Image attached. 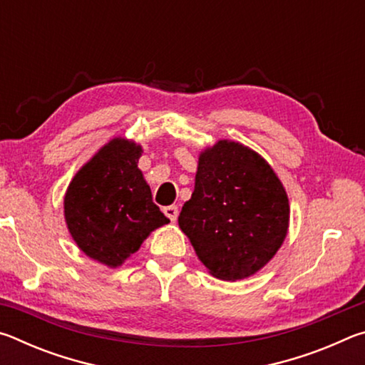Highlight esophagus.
Returning a JSON list of instances; mask_svg holds the SVG:
<instances>
[{
	"label": "esophagus",
	"instance_id": "34e87169",
	"mask_svg": "<svg viewBox=\"0 0 365 365\" xmlns=\"http://www.w3.org/2000/svg\"><path fill=\"white\" fill-rule=\"evenodd\" d=\"M164 214L168 215V217H169L172 222H175L177 217H178V207H177V206H168V207H164Z\"/></svg>",
	"mask_w": 365,
	"mask_h": 365
}]
</instances>
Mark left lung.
Here are the masks:
<instances>
[{
    "label": "left lung",
    "instance_id": "8db88e82",
    "mask_svg": "<svg viewBox=\"0 0 365 365\" xmlns=\"http://www.w3.org/2000/svg\"><path fill=\"white\" fill-rule=\"evenodd\" d=\"M288 222L287 191L256 151L220 140L200 154L178 225L209 274L232 282L256 274L279 251Z\"/></svg>",
    "mask_w": 365,
    "mask_h": 365
}]
</instances>
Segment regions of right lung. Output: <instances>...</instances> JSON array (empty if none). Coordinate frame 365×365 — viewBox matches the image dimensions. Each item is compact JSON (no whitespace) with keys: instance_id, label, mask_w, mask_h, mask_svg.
Here are the masks:
<instances>
[{"instance_id":"add662e5","label":"right lung","mask_w":365,"mask_h":365,"mask_svg":"<svg viewBox=\"0 0 365 365\" xmlns=\"http://www.w3.org/2000/svg\"><path fill=\"white\" fill-rule=\"evenodd\" d=\"M141 153L135 141L110 140L77 172L64 196L73 242L108 267H119L148 235L170 222L138 169Z\"/></svg>"}]
</instances>
